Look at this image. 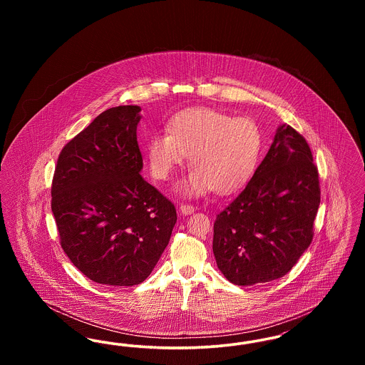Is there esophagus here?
I'll use <instances>...</instances> for the list:
<instances>
[{"instance_id":"1","label":"esophagus","mask_w":365,"mask_h":365,"mask_svg":"<svg viewBox=\"0 0 365 365\" xmlns=\"http://www.w3.org/2000/svg\"><path fill=\"white\" fill-rule=\"evenodd\" d=\"M179 210H180V213L182 215H191L194 210H195V207H192V205H189V204H182L180 207H179Z\"/></svg>"}]
</instances>
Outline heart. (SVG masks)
<instances>
[{"instance_id": "1", "label": "heart", "mask_w": 365, "mask_h": 365, "mask_svg": "<svg viewBox=\"0 0 365 365\" xmlns=\"http://www.w3.org/2000/svg\"><path fill=\"white\" fill-rule=\"evenodd\" d=\"M261 150L259 125L210 108L187 109L174 116L167 134H153L146 145L150 174L168 180L190 156V174L179 186L186 197L210 190L230 194L255 173Z\"/></svg>"}]
</instances>
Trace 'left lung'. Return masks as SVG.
<instances>
[{
  "label": "left lung",
  "instance_id": "obj_1",
  "mask_svg": "<svg viewBox=\"0 0 365 365\" xmlns=\"http://www.w3.org/2000/svg\"><path fill=\"white\" fill-rule=\"evenodd\" d=\"M320 186L305 138L287 124L237 198L216 216L213 255L231 283L284 277L312 242Z\"/></svg>",
  "mask_w": 365,
  "mask_h": 365
}]
</instances>
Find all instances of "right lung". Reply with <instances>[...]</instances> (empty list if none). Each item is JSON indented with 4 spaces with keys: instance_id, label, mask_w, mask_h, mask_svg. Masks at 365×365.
<instances>
[{
    "instance_id": "obj_1",
    "label": "right lung",
    "mask_w": 365,
    "mask_h": 365,
    "mask_svg": "<svg viewBox=\"0 0 365 365\" xmlns=\"http://www.w3.org/2000/svg\"><path fill=\"white\" fill-rule=\"evenodd\" d=\"M138 105L109 108L63 148L52 182L61 247L87 278L134 286L170 242L176 209L142 176Z\"/></svg>"
}]
</instances>
